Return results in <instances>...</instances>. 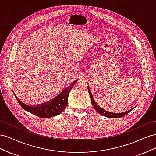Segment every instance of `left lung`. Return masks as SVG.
<instances>
[{
  "mask_svg": "<svg viewBox=\"0 0 156 156\" xmlns=\"http://www.w3.org/2000/svg\"><path fill=\"white\" fill-rule=\"evenodd\" d=\"M88 93L90 94V96L91 101H92V104L93 107H94V108H95L97 112H98L99 113H100V114H101L103 116L108 117V118H121L122 116H125L126 114H127V113L129 112L132 110V109H130L129 111L124 112H121V113H114V112H108V111H107L104 109H103V108H101L95 102V101H94V98H93L92 94L90 90V88H89L88 87Z\"/></svg>",
  "mask_w": 156,
  "mask_h": 156,
  "instance_id": "1",
  "label": "left lung"
}]
</instances>
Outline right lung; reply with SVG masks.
I'll use <instances>...</instances> for the list:
<instances>
[{"label": "right lung", "instance_id": "add662e5", "mask_svg": "<svg viewBox=\"0 0 156 156\" xmlns=\"http://www.w3.org/2000/svg\"><path fill=\"white\" fill-rule=\"evenodd\" d=\"M77 81H75L70 84V86L66 88L58 96L55 97L50 101L45 103H41L40 105H36L35 106H30L25 104L16 96L15 94L14 95L20 105L25 111L40 118H51L58 115L65 109L68 105V98L70 90L72 89Z\"/></svg>", "mask_w": 156, "mask_h": 156}]
</instances>
